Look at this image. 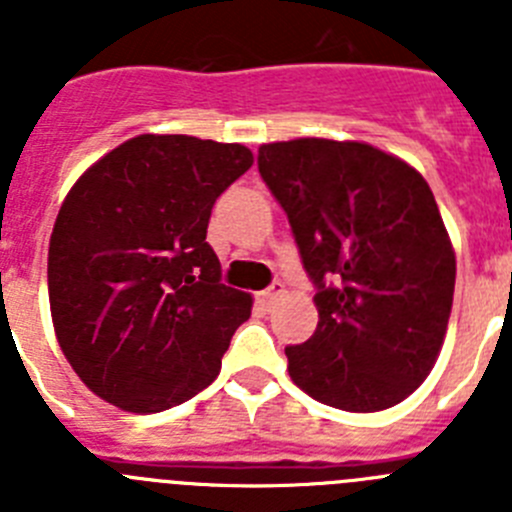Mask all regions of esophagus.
I'll use <instances>...</instances> for the list:
<instances>
[{
	"mask_svg": "<svg viewBox=\"0 0 512 512\" xmlns=\"http://www.w3.org/2000/svg\"><path fill=\"white\" fill-rule=\"evenodd\" d=\"M282 295H284V284L282 282H274L269 289L259 292V302L264 307H269V305H274V302H277Z\"/></svg>",
	"mask_w": 512,
	"mask_h": 512,
	"instance_id": "esophagus-1",
	"label": "esophagus"
}]
</instances>
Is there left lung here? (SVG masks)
<instances>
[{
  "mask_svg": "<svg viewBox=\"0 0 512 512\" xmlns=\"http://www.w3.org/2000/svg\"><path fill=\"white\" fill-rule=\"evenodd\" d=\"M259 171L318 287V328L284 348L292 382L348 413L413 395L441 354L456 282L428 182L359 140L264 143Z\"/></svg>",
  "mask_w": 512,
  "mask_h": 512,
  "instance_id": "8db88e82",
  "label": "left lung"
}]
</instances>
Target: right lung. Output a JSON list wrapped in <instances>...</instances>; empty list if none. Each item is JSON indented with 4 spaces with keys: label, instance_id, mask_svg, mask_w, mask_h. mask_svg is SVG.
Here are the masks:
<instances>
[{
    "label": "right lung",
    "instance_id": "1",
    "mask_svg": "<svg viewBox=\"0 0 512 512\" xmlns=\"http://www.w3.org/2000/svg\"><path fill=\"white\" fill-rule=\"evenodd\" d=\"M253 164L241 143L143 133L69 189L48 246L58 346L104 402L161 413L215 382L253 297L220 284L207 223Z\"/></svg>",
    "mask_w": 512,
    "mask_h": 512
}]
</instances>
